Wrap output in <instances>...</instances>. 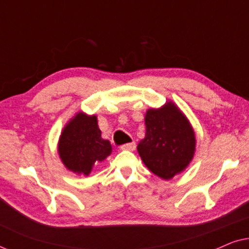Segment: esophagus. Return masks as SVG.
<instances>
[{"label":"esophagus","mask_w":249,"mask_h":249,"mask_svg":"<svg viewBox=\"0 0 249 249\" xmlns=\"http://www.w3.org/2000/svg\"><path fill=\"white\" fill-rule=\"evenodd\" d=\"M136 148V142H129V144H124L121 146V149H125V151H134Z\"/></svg>","instance_id":"obj_1"}]
</instances>
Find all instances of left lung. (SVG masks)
Returning a JSON list of instances; mask_svg holds the SVG:
<instances>
[{"mask_svg": "<svg viewBox=\"0 0 249 249\" xmlns=\"http://www.w3.org/2000/svg\"><path fill=\"white\" fill-rule=\"evenodd\" d=\"M145 124V138L137 146L139 155L154 175L164 180L172 179L194 158L195 132L188 119L172 102L147 110Z\"/></svg>", "mask_w": 249, "mask_h": 249, "instance_id": "obj_1", "label": "left lung"}]
</instances>
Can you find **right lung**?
Returning a JSON list of instances; mask_svg holds the SVG:
<instances>
[{
  "instance_id": "add662e5",
  "label": "right lung",
  "mask_w": 249,
  "mask_h": 249,
  "mask_svg": "<svg viewBox=\"0 0 249 249\" xmlns=\"http://www.w3.org/2000/svg\"><path fill=\"white\" fill-rule=\"evenodd\" d=\"M57 151L67 169L88 176L95 163L104 161L111 154L112 146L102 138L96 115L78 112L63 128Z\"/></svg>"
}]
</instances>
